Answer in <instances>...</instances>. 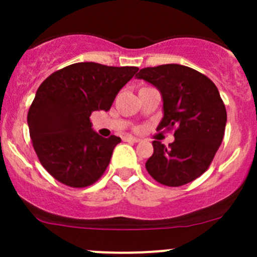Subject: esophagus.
I'll return each instance as SVG.
<instances>
[{
	"instance_id": "1",
	"label": "esophagus",
	"mask_w": 257,
	"mask_h": 257,
	"mask_svg": "<svg viewBox=\"0 0 257 257\" xmlns=\"http://www.w3.org/2000/svg\"><path fill=\"white\" fill-rule=\"evenodd\" d=\"M124 142H130V143H139L140 139L138 138H134V136H124L123 138Z\"/></svg>"
}]
</instances>
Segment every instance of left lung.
<instances>
[{"instance_id": "obj_1", "label": "left lung", "mask_w": 257, "mask_h": 257, "mask_svg": "<svg viewBox=\"0 0 257 257\" xmlns=\"http://www.w3.org/2000/svg\"><path fill=\"white\" fill-rule=\"evenodd\" d=\"M136 77L162 95L163 118L157 130L175 128L169 147L153 142L147 171L167 187L196 180L211 165L225 133L226 109L219 90L205 74L180 64L143 68Z\"/></svg>"}]
</instances>
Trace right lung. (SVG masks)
I'll return each mask as SVG.
<instances>
[{
	"instance_id": "1",
	"label": "right lung",
	"mask_w": 257,
	"mask_h": 257,
	"mask_svg": "<svg viewBox=\"0 0 257 257\" xmlns=\"http://www.w3.org/2000/svg\"><path fill=\"white\" fill-rule=\"evenodd\" d=\"M138 70L86 61L56 70L41 83L27 119L36 154L52 178L72 188L101 178L121 138L95 133L90 115L109 110Z\"/></svg>"
}]
</instances>
